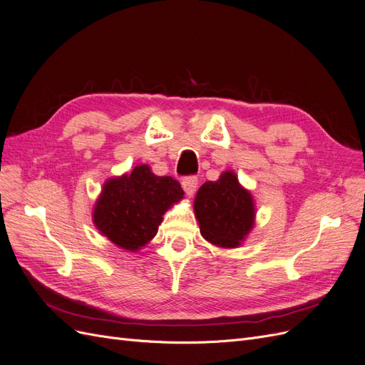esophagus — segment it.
I'll list each match as a JSON object with an SVG mask.
<instances>
[{
  "instance_id": "34e87169",
  "label": "esophagus",
  "mask_w": 365,
  "mask_h": 365,
  "mask_svg": "<svg viewBox=\"0 0 365 365\" xmlns=\"http://www.w3.org/2000/svg\"><path fill=\"white\" fill-rule=\"evenodd\" d=\"M181 185L184 192L187 193V196H193V193L196 192V187H197V178L196 176H185L181 181Z\"/></svg>"
}]
</instances>
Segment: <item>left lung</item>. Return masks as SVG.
Wrapping results in <instances>:
<instances>
[{
  "label": "left lung",
  "instance_id": "left-lung-1",
  "mask_svg": "<svg viewBox=\"0 0 365 365\" xmlns=\"http://www.w3.org/2000/svg\"><path fill=\"white\" fill-rule=\"evenodd\" d=\"M193 207L202 237L222 248L240 245L256 217L251 193L240 185L231 170H225L217 181L204 182L196 193Z\"/></svg>",
  "mask_w": 365,
  "mask_h": 365
}]
</instances>
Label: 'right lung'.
Here are the masks:
<instances>
[{"instance_id":"add662e5","label":"right lung","mask_w":365,"mask_h":365,"mask_svg":"<svg viewBox=\"0 0 365 365\" xmlns=\"http://www.w3.org/2000/svg\"><path fill=\"white\" fill-rule=\"evenodd\" d=\"M182 196L181 184L172 176H157L148 164H140L105 182L94 205V225L117 247L138 251L155 237L163 215Z\"/></svg>"}]
</instances>
